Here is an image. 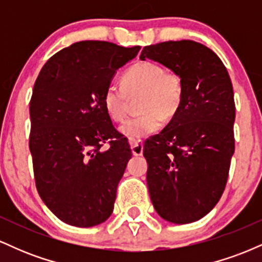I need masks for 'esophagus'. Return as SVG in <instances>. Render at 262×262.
<instances>
[{
    "mask_svg": "<svg viewBox=\"0 0 262 262\" xmlns=\"http://www.w3.org/2000/svg\"><path fill=\"white\" fill-rule=\"evenodd\" d=\"M130 149L133 155L135 156H140L143 155V149H144V144L141 140H133L130 143Z\"/></svg>",
    "mask_w": 262,
    "mask_h": 262,
    "instance_id": "1",
    "label": "esophagus"
}]
</instances>
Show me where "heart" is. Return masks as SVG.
<instances>
[{"label":"heart","instance_id":"1","mask_svg":"<svg viewBox=\"0 0 262 262\" xmlns=\"http://www.w3.org/2000/svg\"><path fill=\"white\" fill-rule=\"evenodd\" d=\"M123 82L108 83L103 92V106L108 116L119 122L127 113L128 92L143 91L139 102L143 112L128 118L119 127L121 133L130 140L156 133L162 118L170 119L181 104V80L156 62L141 61L133 65L125 73Z\"/></svg>","mask_w":262,"mask_h":262}]
</instances>
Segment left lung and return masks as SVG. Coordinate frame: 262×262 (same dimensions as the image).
I'll list each match as a JSON object with an SVG mask.
<instances>
[{"mask_svg":"<svg viewBox=\"0 0 262 262\" xmlns=\"http://www.w3.org/2000/svg\"><path fill=\"white\" fill-rule=\"evenodd\" d=\"M145 59L166 66L182 83L177 112L144 145L150 200L165 221L192 223L214 208L227 185L234 154L233 85L217 54L197 41L149 45L140 54Z\"/></svg>","mask_w":262,"mask_h":262,"instance_id":"left-lung-1","label":"left lung"}]
</instances>
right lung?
I'll return each mask as SVG.
<instances>
[{
	"label": "right lung",
	"instance_id": "obj_1",
	"mask_svg": "<svg viewBox=\"0 0 262 262\" xmlns=\"http://www.w3.org/2000/svg\"><path fill=\"white\" fill-rule=\"evenodd\" d=\"M139 50L77 41L48 60L35 80L29 103L35 186L66 224L95 227L112 214L132 150L104 110L103 92Z\"/></svg>",
	"mask_w": 262,
	"mask_h": 262
}]
</instances>
